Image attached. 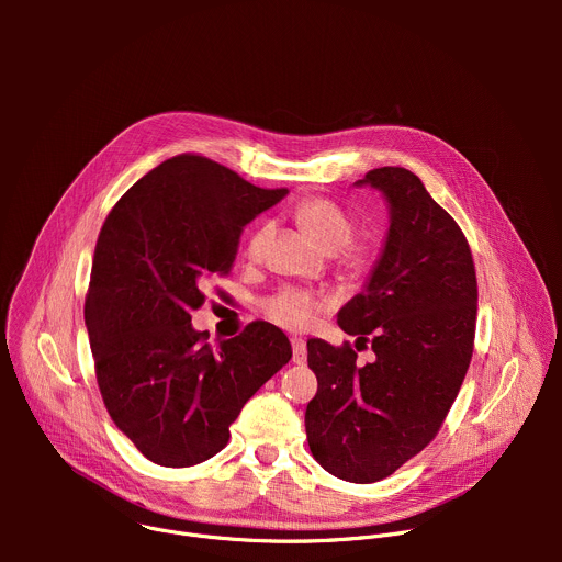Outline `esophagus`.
Returning <instances> with one entry per match:
<instances>
[{"label":"esophagus","mask_w":562,"mask_h":562,"mask_svg":"<svg viewBox=\"0 0 562 562\" xmlns=\"http://www.w3.org/2000/svg\"><path fill=\"white\" fill-rule=\"evenodd\" d=\"M291 347H293V362L302 364L306 360V342L302 338H293Z\"/></svg>","instance_id":"esophagus-1"}]
</instances>
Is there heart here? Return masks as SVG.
<instances>
[{
    "instance_id": "obj_1",
    "label": "heart",
    "mask_w": 562,
    "mask_h": 562,
    "mask_svg": "<svg viewBox=\"0 0 562 562\" xmlns=\"http://www.w3.org/2000/svg\"><path fill=\"white\" fill-rule=\"evenodd\" d=\"M293 217L323 251L338 254L342 262L349 267H356L362 262L364 245L351 243L353 220L338 202L327 198H308L293 209ZM271 233L273 228L269 222H262L254 228L245 247V256L249 260L256 262L262 258ZM265 311L276 325L300 331L315 323L317 313L323 311V300H317L315 295L302 289L284 286L267 297Z\"/></svg>"
}]
</instances>
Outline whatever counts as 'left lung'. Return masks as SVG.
I'll list each match as a JSON object with an SVG mask.
<instances>
[{
    "label": "left lung",
    "mask_w": 562,
    "mask_h": 562,
    "mask_svg": "<svg viewBox=\"0 0 562 562\" xmlns=\"http://www.w3.org/2000/svg\"><path fill=\"white\" fill-rule=\"evenodd\" d=\"M356 184L384 195L389 233L338 325L371 342L375 360L360 367L351 345L311 338L317 393L304 427L323 469L367 485L420 453L442 427L473 353L477 282L464 233L418 176L382 167Z\"/></svg>",
    "instance_id": "8db88e82"
}]
</instances>
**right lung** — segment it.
<instances>
[{"label":"right lung","mask_w":562,"mask_h":562,"mask_svg":"<svg viewBox=\"0 0 562 562\" xmlns=\"http://www.w3.org/2000/svg\"><path fill=\"white\" fill-rule=\"evenodd\" d=\"M286 193L184 153L137 180L100 231L85 302L95 375L109 416L155 464L222 451L247 400L291 360L262 319L215 347L191 327L243 228Z\"/></svg>","instance_id":"add662e5"}]
</instances>
